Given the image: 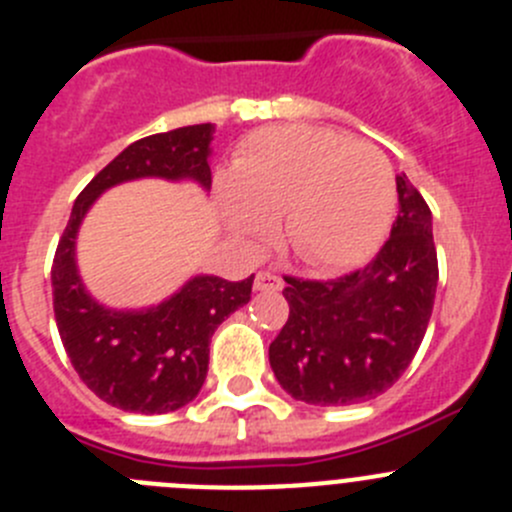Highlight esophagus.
Instances as JSON below:
<instances>
[{
  "instance_id": "obj_1",
  "label": "esophagus",
  "mask_w": 512,
  "mask_h": 512,
  "mask_svg": "<svg viewBox=\"0 0 512 512\" xmlns=\"http://www.w3.org/2000/svg\"><path fill=\"white\" fill-rule=\"evenodd\" d=\"M280 287H282V280H280V275H275V272L262 270V272H257V275H255V290L277 292Z\"/></svg>"
}]
</instances>
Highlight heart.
Segmentation results:
<instances>
[{
    "label": "heart",
    "instance_id": "obj_1",
    "mask_svg": "<svg viewBox=\"0 0 512 512\" xmlns=\"http://www.w3.org/2000/svg\"><path fill=\"white\" fill-rule=\"evenodd\" d=\"M237 235L262 242L282 218L285 247L315 270L370 257L395 210V177L375 145L342 132L287 124L255 132L222 185Z\"/></svg>",
    "mask_w": 512,
    "mask_h": 512
}]
</instances>
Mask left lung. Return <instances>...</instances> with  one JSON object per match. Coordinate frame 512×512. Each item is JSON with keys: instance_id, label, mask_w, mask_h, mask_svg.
<instances>
[{"instance_id": "1", "label": "left lung", "mask_w": 512, "mask_h": 512, "mask_svg": "<svg viewBox=\"0 0 512 512\" xmlns=\"http://www.w3.org/2000/svg\"><path fill=\"white\" fill-rule=\"evenodd\" d=\"M398 182L390 237L360 270L332 280L285 275L290 315L270 345L282 390L307 405H355L393 388L428 330L438 287L433 215Z\"/></svg>"}]
</instances>
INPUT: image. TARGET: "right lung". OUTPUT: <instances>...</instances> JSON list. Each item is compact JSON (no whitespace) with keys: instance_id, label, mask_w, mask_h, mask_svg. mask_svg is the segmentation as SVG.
<instances>
[{"instance_id":"add662e5","label":"right lung","mask_w":512,"mask_h":512,"mask_svg":"<svg viewBox=\"0 0 512 512\" xmlns=\"http://www.w3.org/2000/svg\"><path fill=\"white\" fill-rule=\"evenodd\" d=\"M212 127L190 124L142 137L119 152L79 192L52 262V305L74 370L97 398L130 413H172L197 398L207 377L210 337L225 317L250 302L252 280L200 275L177 295L147 310H107L89 297L74 265V237L89 205L107 187L137 177L212 185Z\"/></svg>"}]
</instances>
